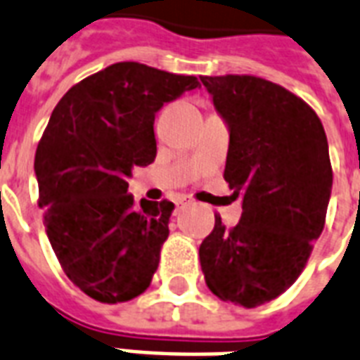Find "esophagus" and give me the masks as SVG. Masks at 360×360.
Wrapping results in <instances>:
<instances>
[{"mask_svg":"<svg viewBox=\"0 0 360 360\" xmlns=\"http://www.w3.org/2000/svg\"><path fill=\"white\" fill-rule=\"evenodd\" d=\"M188 202H189L188 197H180V199L176 200V206H184V205H188Z\"/></svg>","mask_w":360,"mask_h":360,"instance_id":"esophagus-1","label":"esophagus"}]
</instances>
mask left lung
<instances>
[{"label": "left lung", "mask_w": 360, "mask_h": 360, "mask_svg": "<svg viewBox=\"0 0 360 360\" xmlns=\"http://www.w3.org/2000/svg\"><path fill=\"white\" fill-rule=\"evenodd\" d=\"M229 124L225 182L242 197L240 221L216 225L199 248L206 285L244 308L293 285L325 227L333 189L327 135L316 110L253 75L200 77Z\"/></svg>", "instance_id": "8db88e82"}]
</instances>
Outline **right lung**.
<instances>
[{
	"label": "right lung",
	"mask_w": 360,
	"mask_h": 360,
	"mask_svg": "<svg viewBox=\"0 0 360 360\" xmlns=\"http://www.w3.org/2000/svg\"><path fill=\"white\" fill-rule=\"evenodd\" d=\"M199 86L197 77L120 61L52 110L35 152L39 206L61 269L94 300L127 302L154 278L174 205L135 206L127 178L155 160V112Z\"/></svg>",
	"instance_id": "1"
}]
</instances>
